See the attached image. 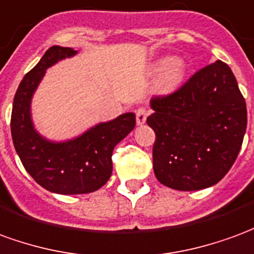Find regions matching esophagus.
<instances>
[{"label":"esophagus","mask_w":254,"mask_h":254,"mask_svg":"<svg viewBox=\"0 0 254 254\" xmlns=\"http://www.w3.org/2000/svg\"><path fill=\"white\" fill-rule=\"evenodd\" d=\"M147 115H149V111H147L146 108H138L135 112L136 116V124L138 126H142V124L146 122Z\"/></svg>","instance_id":"esophagus-1"}]
</instances>
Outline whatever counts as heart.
<instances>
[{"label": "heart", "instance_id": "b5f03b06", "mask_svg": "<svg viewBox=\"0 0 254 254\" xmlns=\"http://www.w3.org/2000/svg\"><path fill=\"white\" fill-rule=\"evenodd\" d=\"M153 72H161L159 79V87L161 90L175 89L176 86L183 82L186 75V64L179 59H174L170 56L161 57L152 66Z\"/></svg>", "mask_w": 254, "mask_h": 254}]
</instances>
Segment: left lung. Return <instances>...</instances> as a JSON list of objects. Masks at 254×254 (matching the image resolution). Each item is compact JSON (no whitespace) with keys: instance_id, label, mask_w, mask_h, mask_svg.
<instances>
[{"instance_id":"1","label":"left lung","mask_w":254,"mask_h":254,"mask_svg":"<svg viewBox=\"0 0 254 254\" xmlns=\"http://www.w3.org/2000/svg\"><path fill=\"white\" fill-rule=\"evenodd\" d=\"M147 124L156 132L153 170L160 183L182 191L222 181L242 146L246 102L231 68L217 60L168 95L153 97Z\"/></svg>"}]
</instances>
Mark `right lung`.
<instances>
[{"instance_id": "right-lung-1", "label": "right lung", "mask_w": 254, "mask_h": 254, "mask_svg": "<svg viewBox=\"0 0 254 254\" xmlns=\"http://www.w3.org/2000/svg\"><path fill=\"white\" fill-rule=\"evenodd\" d=\"M72 48L52 46L17 87L10 132L26 171L42 188L57 194H86L102 188L112 175V152L135 127V115L124 113L100 123L75 139L50 142L39 135L31 120V98L45 71L72 57Z\"/></svg>"}]
</instances>
